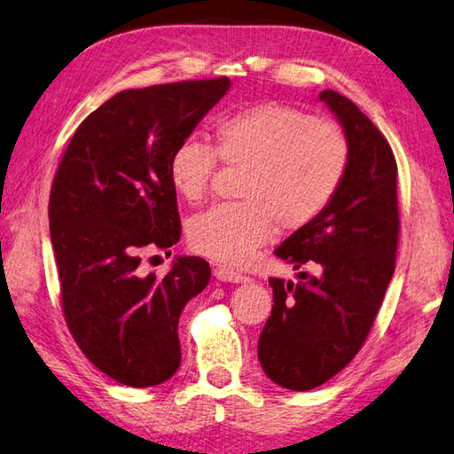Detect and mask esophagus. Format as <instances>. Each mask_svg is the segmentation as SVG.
Returning a JSON list of instances; mask_svg holds the SVG:
<instances>
[{
    "label": "esophagus",
    "instance_id": "esophagus-1",
    "mask_svg": "<svg viewBox=\"0 0 454 454\" xmlns=\"http://www.w3.org/2000/svg\"><path fill=\"white\" fill-rule=\"evenodd\" d=\"M213 275L217 277L219 281H225V283H245V281H249V277H245L243 273L235 271V269H229L225 265L215 267L213 269Z\"/></svg>",
    "mask_w": 454,
    "mask_h": 454
}]
</instances>
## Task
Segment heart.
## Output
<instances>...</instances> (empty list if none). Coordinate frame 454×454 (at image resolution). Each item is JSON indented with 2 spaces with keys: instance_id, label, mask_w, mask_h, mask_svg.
Returning a JSON list of instances; mask_svg holds the SVG:
<instances>
[{
  "instance_id": "heart-1",
  "label": "heart",
  "mask_w": 454,
  "mask_h": 454,
  "mask_svg": "<svg viewBox=\"0 0 454 454\" xmlns=\"http://www.w3.org/2000/svg\"><path fill=\"white\" fill-rule=\"evenodd\" d=\"M217 159L245 167L241 203H221L189 223V243L221 263L243 265L285 231L307 227L327 209L343 183L351 145L337 123L281 103H257L219 117L211 145L183 139L171 151L167 177L181 199L195 203L209 191Z\"/></svg>"
}]
</instances>
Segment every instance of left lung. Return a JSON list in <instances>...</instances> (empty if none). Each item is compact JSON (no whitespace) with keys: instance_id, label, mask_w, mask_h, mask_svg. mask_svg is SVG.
<instances>
[{"instance_id":"1","label":"left lung","mask_w":454,"mask_h":454,"mask_svg":"<svg viewBox=\"0 0 454 454\" xmlns=\"http://www.w3.org/2000/svg\"><path fill=\"white\" fill-rule=\"evenodd\" d=\"M319 101L337 115L351 145L343 183L319 217L275 249L299 273L297 285L269 279L273 309L259 337V363L273 383L309 391L359 353L395 273L399 245L396 161L371 119L333 90Z\"/></svg>"}]
</instances>
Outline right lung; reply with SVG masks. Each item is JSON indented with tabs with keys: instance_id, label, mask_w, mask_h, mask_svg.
<instances>
[{
	"instance_id": "1",
	"label": "right lung",
	"mask_w": 454,
	"mask_h": 454,
	"mask_svg": "<svg viewBox=\"0 0 454 454\" xmlns=\"http://www.w3.org/2000/svg\"><path fill=\"white\" fill-rule=\"evenodd\" d=\"M229 85L217 77L119 91L83 119L55 173L50 233L63 317L87 359L121 385L153 387L179 369V317L211 269L177 257L163 279L143 277L141 251L179 241L167 161Z\"/></svg>"
}]
</instances>
